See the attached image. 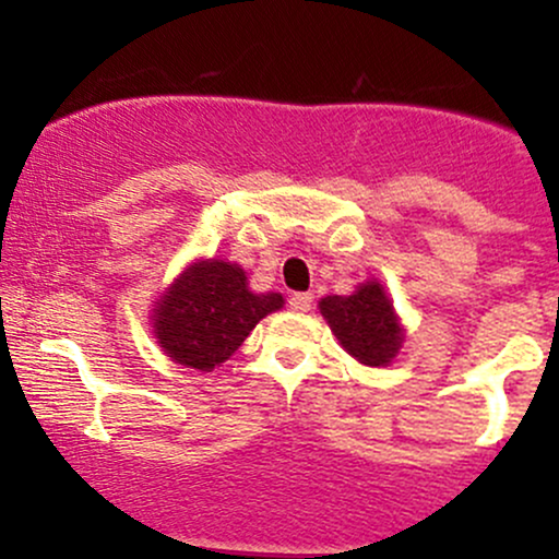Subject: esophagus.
Here are the masks:
<instances>
[{"mask_svg": "<svg viewBox=\"0 0 559 559\" xmlns=\"http://www.w3.org/2000/svg\"><path fill=\"white\" fill-rule=\"evenodd\" d=\"M288 307H292L294 312H307L312 307V294H292V297H288Z\"/></svg>", "mask_w": 559, "mask_h": 559, "instance_id": "obj_1", "label": "esophagus"}]
</instances>
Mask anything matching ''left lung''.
<instances>
[{
  "label": "left lung",
  "instance_id": "left-lung-1",
  "mask_svg": "<svg viewBox=\"0 0 559 559\" xmlns=\"http://www.w3.org/2000/svg\"><path fill=\"white\" fill-rule=\"evenodd\" d=\"M320 312L331 331L362 365H386L402 344V329L381 284L368 281L349 297H325Z\"/></svg>",
  "mask_w": 559,
  "mask_h": 559
}]
</instances>
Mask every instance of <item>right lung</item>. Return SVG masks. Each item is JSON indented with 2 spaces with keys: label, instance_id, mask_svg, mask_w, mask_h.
Listing matches in <instances>:
<instances>
[{
  "label": "right lung",
  "instance_id": "1",
  "mask_svg": "<svg viewBox=\"0 0 559 559\" xmlns=\"http://www.w3.org/2000/svg\"><path fill=\"white\" fill-rule=\"evenodd\" d=\"M281 294H252L239 265L204 260L191 265L157 301L155 333L165 355L186 368L213 370L243 344Z\"/></svg>",
  "mask_w": 559,
  "mask_h": 559
}]
</instances>
